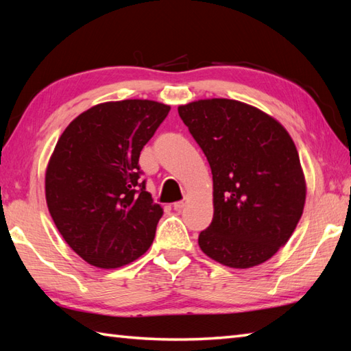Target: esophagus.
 Here are the masks:
<instances>
[{"mask_svg": "<svg viewBox=\"0 0 351 351\" xmlns=\"http://www.w3.org/2000/svg\"><path fill=\"white\" fill-rule=\"evenodd\" d=\"M184 206H185V202H184V200H180V202H175L173 204V210L175 211H181Z\"/></svg>", "mask_w": 351, "mask_h": 351, "instance_id": "esophagus-1", "label": "esophagus"}]
</instances>
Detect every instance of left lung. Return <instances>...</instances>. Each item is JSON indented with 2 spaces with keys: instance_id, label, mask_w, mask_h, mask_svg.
Returning <instances> with one entry per match:
<instances>
[{
  "instance_id": "8db88e82",
  "label": "left lung",
  "mask_w": 351,
  "mask_h": 351,
  "mask_svg": "<svg viewBox=\"0 0 351 351\" xmlns=\"http://www.w3.org/2000/svg\"><path fill=\"white\" fill-rule=\"evenodd\" d=\"M178 113L213 173L214 215L199 247L230 268L265 263L293 235L306 200L293 138L274 117L235 99L193 101Z\"/></svg>"
}]
</instances>
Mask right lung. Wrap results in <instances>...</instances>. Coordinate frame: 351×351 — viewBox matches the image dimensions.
<instances>
[{
	"instance_id": "obj_1",
	"label": "right lung",
	"mask_w": 351,
	"mask_h": 351,
	"mask_svg": "<svg viewBox=\"0 0 351 351\" xmlns=\"http://www.w3.org/2000/svg\"><path fill=\"white\" fill-rule=\"evenodd\" d=\"M169 111L149 99L102 102L58 138L45 197L58 232L87 264L119 268L151 247L162 208L138 180V158Z\"/></svg>"
}]
</instances>
